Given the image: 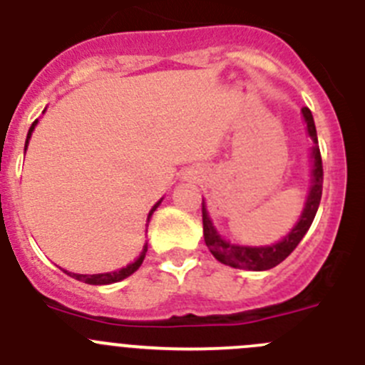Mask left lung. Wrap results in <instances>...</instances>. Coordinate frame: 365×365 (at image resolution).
<instances>
[{
	"label": "left lung",
	"instance_id": "left-lung-1",
	"mask_svg": "<svg viewBox=\"0 0 365 365\" xmlns=\"http://www.w3.org/2000/svg\"><path fill=\"white\" fill-rule=\"evenodd\" d=\"M303 122H305V130L311 137L312 146L309 150V157H311V182H309L307 195H305V202H303V210L299 214L298 221L294 222V227L283 235L282 240L270 245H261V247H252V245H240L232 243V241L225 240L214 227L206 202L202 199V232H205V243L212 256L217 261H221L222 265H228L232 269L241 270H269L272 267L279 265L289 254L298 247L299 241L303 240V235L307 234L311 228L314 215L318 212L322 199V182H324V170H322V155L320 148H318V137H316V125L312 113L307 108L302 109Z\"/></svg>",
	"mask_w": 365,
	"mask_h": 365
}]
</instances>
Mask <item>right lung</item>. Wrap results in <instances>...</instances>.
<instances>
[{"mask_svg":"<svg viewBox=\"0 0 365 365\" xmlns=\"http://www.w3.org/2000/svg\"><path fill=\"white\" fill-rule=\"evenodd\" d=\"M43 111H45V109H43ZM36 124H38V120H34V122H32L31 128H29L27 140H25V151H27L29 140H31L32 131H34V128H36ZM163 199H164V197H163ZM163 199H159V201H157V202H155V205H153V208H151L150 214H148L146 225H148V222H150V219H151V215H153V212L157 210V208H159V205H160V202H163ZM146 252H148V243L143 247V252H140V256H138L137 259L131 261L130 265L122 267V269L113 270V272H104V274H76V272H69V270H63V272L69 274L71 278L78 279V282L87 283V285H111V283L122 282V279L130 278V276H131V274H133V272H137L138 267L143 265L144 257H146Z\"/></svg>","mask_w":365,"mask_h":365,"instance_id":"1","label":"right lung"}]
</instances>
